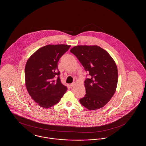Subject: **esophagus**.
Returning a JSON list of instances; mask_svg holds the SVG:
<instances>
[{"instance_id": "obj_1", "label": "esophagus", "mask_w": 146, "mask_h": 146, "mask_svg": "<svg viewBox=\"0 0 146 146\" xmlns=\"http://www.w3.org/2000/svg\"><path fill=\"white\" fill-rule=\"evenodd\" d=\"M75 83H73L70 84V86L71 87V88H72V87H73L74 85H75Z\"/></svg>"}]
</instances>
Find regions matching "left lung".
<instances>
[{
  "label": "left lung",
  "mask_w": 146,
  "mask_h": 146,
  "mask_svg": "<svg viewBox=\"0 0 146 146\" xmlns=\"http://www.w3.org/2000/svg\"><path fill=\"white\" fill-rule=\"evenodd\" d=\"M70 51L90 76L84 82L86 94L80 103L90 111L102 108L117 89L118 73L115 61L107 51L97 45H78Z\"/></svg>",
  "instance_id": "8db88e82"
}]
</instances>
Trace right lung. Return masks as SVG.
<instances>
[{
	"label": "right lung",
	"instance_id": "add662e5",
	"mask_svg": "<svg viewBox=\"0 0 146 146\" xmlns=\"http://www.w3.org/2000/svg\"><path fill=\"white\" fill-rule=\"evenodd\" d=\"M70 47L65 44L48 45L37 50L27 61L26 87L31 97L42 108L57 104L67 90L61 83L57 62Z\"/></svg>",
	"mask_w": 146,
	"mask_h": 146
}]
</instances>
